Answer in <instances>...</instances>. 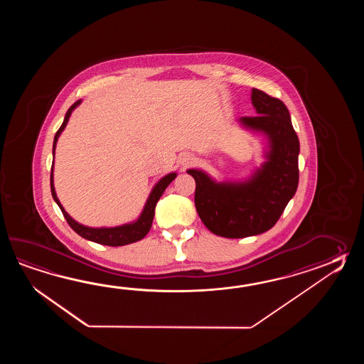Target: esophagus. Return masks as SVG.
I'll list each match as a JSON object with an SVG mask.
<instances>
[{
	"label": "esophagus",
	"instance_id": "1",
	"mask_svg": "<svg viewBox=\"0 0 364 364\" xmlns=\"http://www.w3.org/2000/svg\"><path fill=\"white\" fill-rule=\"evenodd\" d=\"M196 161V159H195V156L190 155V154H186V155L181 156V160H179V163L181 165L183 166V168H188V166H191Z\"/></svg>",
	"mask_w": 364,
	"mask_h": 364
}]
</instances>
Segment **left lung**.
<instances>
[{"label": "left lung", "instance_id": "left-lung-1", "mask_svg": "<svg viewBox=\"0 0 364 364\" xmlns=\"http://www.w3.org/2000/svg\"><path fill=\"white\" fill-rule=\"evenodd\" d=\"M257 116L242 117V126L268 139L263 165L242 182H216L205 171L188 169L196 183L195 207L207 229L225 238H245L269 230L294 196L299 139L282 101L252 88Z\"/></svg>", "mask_w": 364, "mask_h": 364}]
</instances>
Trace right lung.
<instances>
[{"label":"right lung","mask_w":364,"mask_h":364,"mask_svg":"<svg viewBox=\"0 0 364 364\" xmlns=\"http://www.w3.org/2000/svg\"><path fill=\"white\" fill-rule=\"evenodd\" d=\"M79 104H80V100H77V102H74L70 107L69 110L66 112V116H65V119L62 122L61 127L58 129V132H55V140H53V157H55V144H57L58 136L61 135L63 129L66 127L73 110L77 108ZM53 165H55V161L52 163L50 191H52L53 199H55V203L58 204V207L61 209L63 217L66 218L68 224L71 226V229L74 232H77L80 237H83L85 240H92V242L100 243V245H105V246H112V247L130 245V243H134V242L143 240L147 235V232H149V229L152 226L157 201L161 198L165 188L171 185V181L177 177L176 173H171V174H166L165 177H163L156 183L155 187L152 188V191L149 193V198H148L147 203L144 205L141 215H140L139 218L135 223L121 225V226H114V228H88V226H85V225L79 224L74 218H71L69 213L62 207L61 203H60L57 195H55V185H53Z\"/></svg>","instance_id":"right-lung-1"}]
</instances>
